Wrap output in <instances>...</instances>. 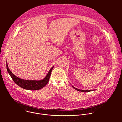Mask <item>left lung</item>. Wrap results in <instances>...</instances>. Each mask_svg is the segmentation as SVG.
<instances>
[{
	"mask_svg": "<svg viewBox=\"0 0 122 122\" xmlns=\"http://www.w3.org/2000/svg\"><path fill=\"white\" fill-rule=\"evenodd\" d=\"M72 87L74 89H75V90H77V91H81V92H90V91H94V90H80V89H77V88H75V87H74L73 86H72Z\"/></svg>",
	"mask_w": 122,
	"mask_h": 122,
	"instance_id": "left-lung-1",
	"label": "left lung"
}]
</instances>
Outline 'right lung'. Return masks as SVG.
Masks as SVG:
<instances>
[{
    "label": "right lung",
    "instance_id": "add662e5",
    "mask_svg": "<svg viewBox=\"0 0 122 122\" xmlns=\"http://www.w3.org/2000/svg\"><path fill=\"white\" fill-rule=\"evenodd\" d=\"M7 66V71L10 75V76L11 78H12V80L15 82L16 84L21 87V88L29 90H37L41 89L48 83L50 77L51 76V72L52 70L54 67L53 66L52 67L49 71L48 73H47L46 77L43 79L42 80H24L21 79L20 78L17 77L15 75H14L12 72L10 71V69L9 68L7 61L6 63Z\"/></svg>",
    "mask_w": 122,
    "mask_h": 122
}]
</instances>
